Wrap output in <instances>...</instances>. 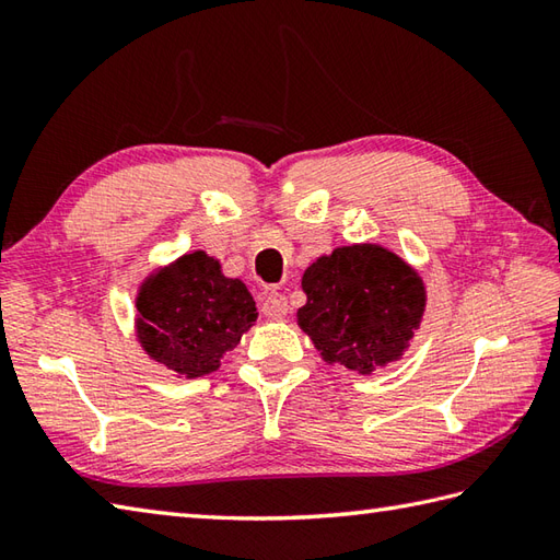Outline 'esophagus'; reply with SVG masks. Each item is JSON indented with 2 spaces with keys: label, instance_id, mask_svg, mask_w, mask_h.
Returning <instances> with one entry per match:
<instances>
[{
  "label": "esophagus",
  "instance_id": "1",
  "mask_svg": "<svg viewBox=\"0 0 560 560\" xmlns=\"http://www.w3.org/2000/svg\"><path fill=\"white\" fill-rule=\"evenodd\" d=\"M261 313H265L269 319H283V317H287V313H289L287 295H281V293L265 295V301H261Z\"/></svg>",
  "mask_w": 560,
  "mask_h": 560
}]
</instances>
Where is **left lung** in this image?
Here are the masks:
<instances>
[{"mask_svg":"<svg viewBox=\"0 0 560 560\" xmlns=\"http://www.w3.org/2000/svg\"><path fill=\"white\" fill-rule=\"evenodd\" d=\"M301 287L299 327L329 365L371 375L399 361L419 329L425 287L419 271L383 245H347L317 257Z\"/></svg>","mask_w":560,"mask_h":560,"instance_id":"obj_1","label":"left lung"}]
</instances>
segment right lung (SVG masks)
I'll use <instances>...</instances> for the list:
<instances>
[{"instance_id":"right-lung-1","label":"right lung","mask_w":560,"mask_h":560,"mask_svg":"<svg viewBox=\"0 0 560 560\" xmlns=\"http://www.w3.org/2000/svg\"><path fill=\"white\" fill-rule=\"evenodd\" d=\"M255 319L257 307L245 283L223 277L219 259L205 249L153 271L137 293L141 349L187 380L217 371Z\"/></svg>"}]
</instances>
